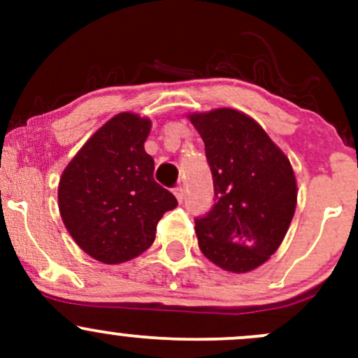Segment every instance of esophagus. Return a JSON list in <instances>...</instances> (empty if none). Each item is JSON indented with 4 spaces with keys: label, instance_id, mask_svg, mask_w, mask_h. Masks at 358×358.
I'll return each instance as SVG.
<instances>
[{
    "label": "esophagus",
    "instance_id": "1",
    "mask_svg": "<svg viewBox=\"0 0 358 358\" xmlns=\"http://www.w3.org/2000/svg\"><path fill=\"white\" fill-rule=\"evenodd\" d=\"M173 194H175V197L178 199V202H182L183 201V194H185V192H183L182 187H176V189L173 190Z\"/></svg>",
    "mask_w": 358,
    "mask_h": 358
}]
</instances>
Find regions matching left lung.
<instances>
[{
  "mask_svg": "<svg viewBox=\"0 0 358 358\" xmlns=\"http://www.w3.org/2000/svg\"><path fill=\"white\" fill-rule=\"evenodd\" d=\"M204 140L215 204L196 218L202 255L220 268L246 273L280 246L294 216V171L252 117L236 109L189 114Z\"/></svg>",
  "mask_w": 358,
  "mask_h": 358,
  "instance_id": "8db88e82",
  "label": "left lung"
}]
</instances>
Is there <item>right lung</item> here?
Returning a JSON list of instances; mask_svg holds the SVG:
<instances>
[{
  "instance_id": "right-lung-1",
  "label": "right lung",
  "mask_w": 358,
  "mask_h": 358,
  "mask_svg": "<svg viewBox=\"0 0 358 358\" xmlns=\"http://www.w3.org/2000/svg\"><path fill=\"white\" fill-rule=\"evenodd\" d=\"M150 119L121 112L81 147L64 169L59 209L79 248L107 265L128 262L152 246L159 220L178 206L154 180L143 143Z\"/></svg>"
}]
</instances>
